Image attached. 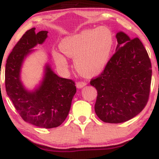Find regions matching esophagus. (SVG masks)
I'll return each mask as SVG.
<instances>
[{
    "instance_id": "esophagus-1",
    "label": "esophagus",
    "mask_w": 159,
    "mask_h": 159,
    "mask_svg": "<svg viewBox=\"0 0 159 159\" xmlns=\"http://www.w3.org/2000/svg\"><path fill=\"white\" fill-rule=\"evenodd\" d=\"M85 85H87V83L84 81H78L76 83V86H77L78 88H81V87H84Z\"/></svg>"
}]
</instances>
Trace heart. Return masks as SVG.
I'll return each instance as SVG.
<instances>
[{"mask_svg":"<svg viewBox=\"0 0 159 159\" xmlns=\"http://www.w3.org/2000/svg\"><path fill=\"white\" fill-rule=\"evenodd\" d=\"M114 43L110 29L99 27L65 38L60 44V48L66 56L75 58V66L79 73L94 76L99 74L106 66ZM54 57L58 66L63 68L67 66L66 60L61 54L54 52Z\"/></svg>","mask_w":159,"mask_h":159,"instance_id":"1","label":"heart"}]
</instances>
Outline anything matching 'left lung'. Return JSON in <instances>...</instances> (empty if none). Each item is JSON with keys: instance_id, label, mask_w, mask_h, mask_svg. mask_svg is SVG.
Listing matches in <instances>:
<instances>
[{"instance_id": "left-lung-1", "label": "left lung", "mask_w": 159, "mask_h": 159, "mask_svg": "<svg viewBox=\"0 0 159 159\" xmlns=\"http://www.w3.org/2000/svg\"><path fill=\"white\" fill-rule=\"evenodd\" d=\"M116 37V52L102 72L90 82L97 90L96 114L108 123L128 121L143 111L152 79L150 59L141 41L123 32Z\"/></svg>"}]
</instances>
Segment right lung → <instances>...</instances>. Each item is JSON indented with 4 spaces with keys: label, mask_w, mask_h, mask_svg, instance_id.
I'll use <instances>...</instances> for the list:
<instances>
[{
    "label": "right lung",
    "mask_w": 159,
    "mask_h": 159,
    "mask_svg": "<svg viewBox=\"0 0 159 159\" xmlns=\"http://www.w3.org/2000/svg\"><path fill=\"white\" fill-rule=\"evenodd\" d=\"M27 30L16 43L7 60L5 87L16 110L27 123L36 126L52 129L61 125L68 116L72 100L76 93L75 81L63 78L45 69L42 84L34 91H28L20 81V69L24 58L37 44L47 38L48 31Z\"/></svg>",
    "instance_id": "add662e5"
}]
</instances>
